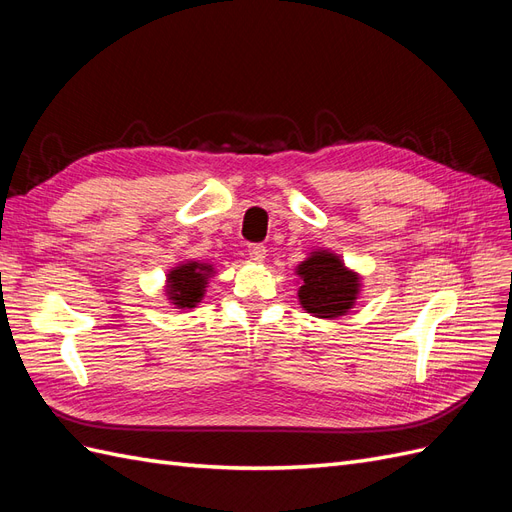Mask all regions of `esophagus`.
<instances>
[{
	"label": "esophagus",
	"mask_w": 512,
	"mask_h": 512,
	"mask_svg": "<svg viewBox=\"0 0 512 512\" xmlns=\"http://www.w3.org/2000/svg\"><path fill=\"white\" fill-rule=\"evenodd\" d=\"M247 254H250L252 260L260 262V260H265V256H267V247L262 243H250V245H247Z\"/></svg>",
	"instance_id": "obj_1"
}]
</instances>
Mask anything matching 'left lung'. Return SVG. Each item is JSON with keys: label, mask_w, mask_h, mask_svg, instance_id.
<instances>
[{"label": "left lung", "mask_w": 512, "mask_h": 512, "mask_svg": "<svg viewBox=\"0 0 512 512\" xmlns=\"http://www.w3.org/2000/svg\"><path fill=\"white\" fill-rule=\"evenodd\" d=\"M297 275L301 277L299 303L316 318L344 316L359 297L361 277L327 250L309 254L297 267Z\"/></svg>", "instance_id": "8db88e82"}]
</instances>
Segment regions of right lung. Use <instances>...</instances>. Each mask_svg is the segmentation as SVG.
Masks as SVG:
<instances>
[{
    "label": "right lung",
    "instance_id": "obj_1",
    "mask_svg": "<svg viewBox=\"0 0 512 512\" xmlns=\"http://www.w3.org/2000/svg\"><path fill=\"white\" fill-rule=\"evenodd\" d=\"M213 273L211 265H205V262H196L190 260L185 265L175 267L168 273V284H166V294L177 309H192L196 303H200L207 288V280Z\"/></svg>",
    "mask_w": 512,
    "mask_h": 512
}]
</instances>
